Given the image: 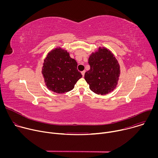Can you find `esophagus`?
I'll return each mask as SVG.
<instances>
[{"instance_id":"esophagus-1","label":"esophagus","mask_w":158,"mask_h":158,"mask_svg":"<svg viewBox=\"0 0 158 158\" xmlns=\"http://www.w3.org/2000/svg\"><path fill=\"white\" fill-rule=\"evenodd\" d=\"M85 71H82V72H81V74H82V76H83V77L84 76V74H85Z\"/></svg>"}]
</instances>
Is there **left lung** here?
<instances>
[{"label":"left lung","mask_w":158,"mask_h":158,"mask_svg":"<svg viewBox=\"0 0 158 158\" xmlns=\"http://www.w3.org/2000/svg\"><path fill=\"white\" fill-rule=\"evenodd\" d=\"M90 69L84 74L89 88L99 95L107 94L116 88L120 74L119 63L110 51L99 48L89 57Z\"/></svg>","instance_id":"8db88e82"}]
</instances>
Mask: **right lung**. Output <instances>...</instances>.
<instances>
[{
  "label": "right lung",
  "mask_w": 158,
  "mask_h": 158,
  "mask_svg": "<svg viewBox=\"0 0 158 158\" xmlns=\"http://www.w3.org/2000/svg\"><path fill=\"white\" fill-rule=\"evenodd\" d=\"M77 63L66 51L56 48L44 60L42 73L48 88L62 94L71 91L82 76L77 69Z\"/></svg>",
  "instance_id": "add662e5"
}]
</instances>
